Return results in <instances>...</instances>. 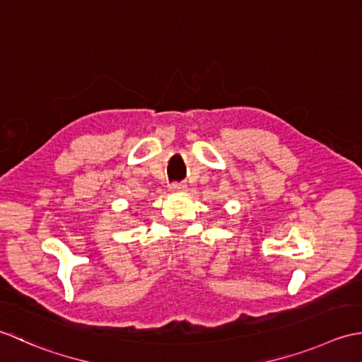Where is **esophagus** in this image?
Wrapping results in <instances>:
<instances>
[{
    "label": "esophagus",
    "mask_w": 362,
    "mask_h": 362,
    "mask_svg": "<svg viewBox=\"0 0 362 362\" xmlns=\"http://www.w3.org/2000/svg\"><path fill=\"white\" fill-rule=\"evenodd\" d=\"M170 190L173 192V194H180V192H186L187 186L182 182H173V184H170Z\"/></svg>",
    "instance_id": "34e87169"
}]
</instances>
